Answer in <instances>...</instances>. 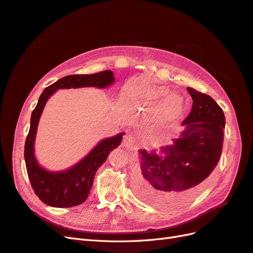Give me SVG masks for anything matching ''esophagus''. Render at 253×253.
Instances as JSON below:
<instances>
[{
	"label": "esophagus",
	"mask_w": 253,
	"mask_h": 253,
	"mask_svg": "<svg viewBox=\"0 0 253 253\" xmlns=\"http://www.w3.org/2000/svg\"><path fill=\"white\" fill-rule=\"evenodd\" d=\"M122 145L126 148H132L135 146V138L131 134H126L124 136V140H122Z\"/></svg>",
	"instance_id": "1"
}]
</instances>
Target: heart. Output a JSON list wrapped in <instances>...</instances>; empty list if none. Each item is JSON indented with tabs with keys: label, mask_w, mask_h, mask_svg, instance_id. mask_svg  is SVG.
<instances>
[{
	"label": "heart",
	"mask_w": 253,
	"mask_h": 253,
	"mask_svg": "<svg viewBox=\"0 0 253 253\" xmlns=\"http://www.w3.org/2000/svg\"><path fill=\"white\" fill-rule=\"evenodd\" d=\"M170 91L171 90L167 86L147 87L134 85L128 88V94L133 98L159 101L165 97L162 105L163 111L168 115H177L183 111L184 99L180 93Z\"/></svg>",
	"instance_id": "1"
}]
</instances>
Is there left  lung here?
<instances>
[{
    "label": "left lung",
    "mask_w": 253,
    "mask_h": 253,
    "mask_svg": "<svg viewBox=\"0 0 253 253\" xmlns=\"http://www.w3.org/2000/svg\"><path fill=\"white\" fill-rule=\"evenodd\" d=\"M193 107L182 122L185 129L173 145L139 150L136 194L142 201L172 208L192 199L208 185L219 162L226 118L213 98L187 87Z\"/></svg>",
    "instance_id": "8db88e82"
}]
</instances>
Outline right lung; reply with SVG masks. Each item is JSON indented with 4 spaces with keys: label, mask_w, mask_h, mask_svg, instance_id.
<instances>
[{
    "label": "right lung",
    "mask_w": 253,
    "mask_h": 253,
    "mask_svg": "<svg viewBox=\"0 0 253 253\" xmlns=\"http://www.w3.org/2000/svg\"><path fill=\"white\" fill-rule=\"evenodd\" d=\"M115 82L114 73L105 70L93 74H73L53 83L40 94L38 103L31 116V126L24 146V160L27 174L34 192L43 203L54 208H70L83 203L90 193L94 174L108 154L117 148L125 133L102 139L85 158L72 167L61 171H50L39 165L35 156L37 127L47 100L58 89L97 87L106 88Z\"/></svg>",
    "instance_id": "add662e5"
}]
</instances>
